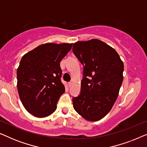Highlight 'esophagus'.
<instances>
[{"instance_id": "esophagus-1", "label": "esophagus", "mask_w": 147, "mask_h": 147, "mask_svg": "<svg viewBox=\"0 0 147 147\" xmlns=\"http://www.w3.org/2000/svg\"><path fill=\"white\" fill-rule=\"evenodd\" d=\"M68 85H69V88L71 87V86L73 85V82H69V83H68Z\"/></svg>"}]
</instances>
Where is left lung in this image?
Masks as SVG:
<instances>
[{"label": "left lung", "instance_id": "left-lung-1", "mask_svg": "<svg viewBox=\"0 0 147 147\" xmlns=\"http://www.w3.org/2000/svg\"><path fill=\"white\" fill-rule=\"evenodd\" d=\"M73 51L84 65L81 92L72 99L74 108L86 120L98 121L117 99L123 81V61L114 48L99 39L76 42Z\"/></svg>", "mask_w": 147, "mask_h": 147}]
</instances>
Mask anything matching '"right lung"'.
Listing matches in <instances>:
<instances>
[{
    "label": "right lung",
    "mask_w": 147,
    "mask_h": 147,
    "mask_svg": "<svg viewBox=\"0 0 147 147\" xmlns=\"http://www.w3.org/2000/svg\"><path fill=\"white\" fill-rule=\"evenodd\" d=\"M72 45L45 43L21 58L17 71L18 93L24 107L34 116L47 117L55 111L65 92L60 62Z\"/></svg>",
    "instance_id": "obj_1"
}]
</instances>
